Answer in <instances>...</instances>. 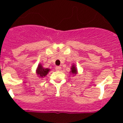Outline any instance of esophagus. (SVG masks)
Listing matches in <instances>:
<instances>
[{"mask_svg": "<svg viewBox=\"0 0 123 123\" xmlns=\"http://www.w3.org/2000/svg\"><path fill=\"white\" fill-rule=\"evenodd\" d=\"M61 69H62V68H61V67H55V69H56V71H60Z\"/></svg>", "mask_w": 123, "mask_h": 123, "instance_id": "obj_1", "label": "esophagus"}]
</instances>
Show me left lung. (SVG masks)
<instances>
[{
	"label": "left lung",
	"mask_w": 123,
	"mask_h": 123,
	"mask_svg": "<svg viewBox=\"0 0 123 123\" xmlns=\"http://www.w3.org/2000/svg\"><path fill=\"white\" fill-rule=\"evenodd\" d=\"M70 73H72V74H76L78 73V71H77L76 67V66H75L74 65H73L72 66H71Z\"/></svg>",
	"instance_id": "obj_1"
}]
</instances>
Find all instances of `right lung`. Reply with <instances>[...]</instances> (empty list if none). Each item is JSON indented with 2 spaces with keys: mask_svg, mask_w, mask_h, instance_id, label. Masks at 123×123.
Instances as JSON below:
<instances>
[{
  "mask_svg": "<svg viewBox=\"0 0 123 123\" xmlns=\"http://www.w3.org/2000/svg\"><path fill=\"white\" fill-rule=\"evenodd\" d=\"M50 71V69L48 68H44L42 67V65L39 64L38 65V67L36 69V73L39 76V77L41 78H44L48 74L49 71Z\"/></svg>",
  "mask_w": 123,
  "mask_h": 123,
  "instance_id": "obj_1",
  "label": "right lung"
}]
</instances>
